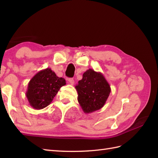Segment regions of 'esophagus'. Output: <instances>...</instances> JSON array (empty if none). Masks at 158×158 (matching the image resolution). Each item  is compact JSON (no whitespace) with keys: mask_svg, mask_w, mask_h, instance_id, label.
Masks as SVG:
<instances>
[{"mask_svg":"<svg viewBox=\"0 0 158 158\" xmlns=\"http://www.w3.org/2000/svg\"><path fill=\"white\" fill-rule=\"evenodd\" d=\"M68 81H69V82L70 85H73L74 83H75V81H74V79H72V78H69Z\"/></svg>","mask_w":158,"mask_h":158,"instance_id":"esophagus-1","label":"esophagus"}]
</instances>
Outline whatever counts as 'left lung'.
Returning a JSON list of instances; mask_svg holds the SVG:
<instances>
[{"label":"left lung","mask_w":158,"mask_h":158,"mask_svg":"<svg viewBox=\"0 0 158 158\" xmlns=\"http://www.w3.org/2000/svg\"><path fill=\"white\" fill-rule=\"evenodd\" d=\"M77 100L85 113L102 108L110 94V87L101 73L88 69L75 86Z\"/></svg>","instance_id":"8db88e82"}]
</instances>
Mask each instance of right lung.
<instances>
[{
  "label": "right lung",
  "instance_id": "obj_1",
  "mask_svg": "<svg viewBox=\"0 0 158 158\" xmlns=\"http://www.w3.org/2000/svg\"><path fill=\"white\" fill-rule=\"evenodd\" d=\"M64 85L65 79L58 77L51 69L40 70L28 83L26 96L30 105L37 110L48 106Z\"/></svg>",
  "mask_w": 158,
  "mask_h": 158
}]
</instances>
